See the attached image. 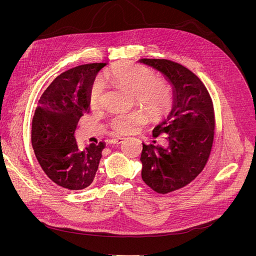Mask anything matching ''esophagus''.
<instances>
[{
    "label": "esophagus",
    "mask_w": 256,
    "mask_h": 256,
    "mask_svg": "<svg viewBox=\"0 0 256 256\" xmlns=\"http://www.w3.org/2000/svg\"><path fill=\"white\" fill-rule=\"evenodd\" d=\"M124 140H125L124 138H112L111 140L109 141V143H111V144H120V143L124 142Z\"/></svg>",
    "instance_id": "34e87169"
}]
</instances>
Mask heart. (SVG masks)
<instances>
[{
    "mask_svg": "<svg viewBox=\"0 0 256 256\" xmlns=\"http://www.w3.org/2000/svg\"><path fill=\"white\" fill-rule=\"evenodd\" d=\"M104 79L113 85L132 92L138 104H140L154 122L159 120L172 110L174 104V88L172 84L156 79V74L142 65L122 62L106 69ZM104 83L97 79L90 88V106L97 108L102 102ZM146 114L142 110H132L114 115L110 126L120 134H129L146 122Z\"/></svg>",
    "mask_w": 256,
    "mask_h": 256,
    "instance_id": "b5f03b06",
    "label": "heart"
}]
</instances>
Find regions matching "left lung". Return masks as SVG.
<instances>
[{"instance_id":"left-lung-1","label":"left lung","mask_w":256,"mask_h":256,"mask_svg":"<svg viewBox=\"0 0 256 256\" xmlns=\"http://www.w3.org/2000/svg\"><path fill=\"white\" fill-rule=\"evenodd\" d=\"M164 74L174 88L173 109L152 130L161 145L143 143L142 180L160 194L180 189L203 171L212 152L214 111L210 95L188 68L164 58H142Z\"/></svg>"}]
</instances>
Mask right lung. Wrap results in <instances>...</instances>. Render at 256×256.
<instances>
[{
	"label": "right lung",
	"instance_id": "right-lung-1",
	"mask_svg": "<svg viewBox=\"0 0 256 256\" xmlns=\"http://www.w3.org/2000/svg\"><path fill=\"white\" fill-rule=\"evenodd\" d=\"M106 63L76 66L60 74L44 92L32 122V146L44 172L68 190H82L92 182L106 144L80 150L74 130L90 112V88Z\"/></svg>",
	"mask_w": 256,
	"mask_h": 256
}]
</instances>
